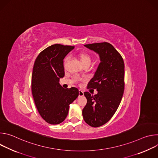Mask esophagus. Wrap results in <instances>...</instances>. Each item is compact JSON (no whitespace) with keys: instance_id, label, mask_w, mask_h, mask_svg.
I'll use <instances>...</instances> for the list:
<instances>
[{"instance_id":"esophagus-1","label":"esophagus","mask_w":158,"mask_h":158,"mask_svg":"<svg viewBox=\"0 0 158 158\" xmlns=\"http://www.w3.org/2000/svg\"><path fill=\"white\" fill-rule=\"evenodd\" d=\"M84 96V92L82 91H81V90H79V96Z\"/></svg>"}]
</instances>
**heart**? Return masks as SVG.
I'll return each instance as SVG.
<instances>
[{"instance_id":"1","label":"heart","mask_w":158,"mask_h":158,"mask_svg":"<svg viewBox=\"0 0 158 158\" xmlns=\"http://www.w3.org/2000/svg\"><path fill=\"white\" fill-rule=\"evenodd\" d=\"M79 59L82 63V64H89L91 63V57L89 56V54H86V53H80L79 55ZM68 59V57H66L65 59V62Z\"/></svg>"}]
</instances>
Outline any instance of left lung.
<instances>
[{
  "label": "left lung",
  "mask_w": 158,
  "mask_h": 158,
  "mask_svg": "<svg viewBox=\"0 0 158 158\" xmlns=\"http://www.w3.org/2000/svg\"><path fill=\"white\" fill-rule=\"evenodd\" d=\"M97 53L100 63L87 87L98 94L85 92L87 104L82 109L85 122L94 127L101 126L113 116L121 101L124 90V63L121 54L108 42L85 44Z\"/></svg>",
  "instance_id": "left-lung-1"
}]
</instances>
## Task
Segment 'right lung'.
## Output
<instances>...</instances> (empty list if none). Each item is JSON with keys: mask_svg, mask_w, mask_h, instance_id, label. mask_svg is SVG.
<instances>
[{"mask_svg": "<svg viewBox=\"0 0 158 158\" xmlns=\"http://www.w3.org/2000/svg\"><path fill=\"white\" fill-rule=\"evenodd\" d=\"M74 46L54 44L37 57L32 74V93L41 117L51 124L63 122L69 104L79 96L76 87L64 89L59 79L64 76V59Z\"/></svg>", "mask_w": 158, "mask_h": 158, "instance_id": "right-lung-1", "label": "right lung"}]
</instances>
